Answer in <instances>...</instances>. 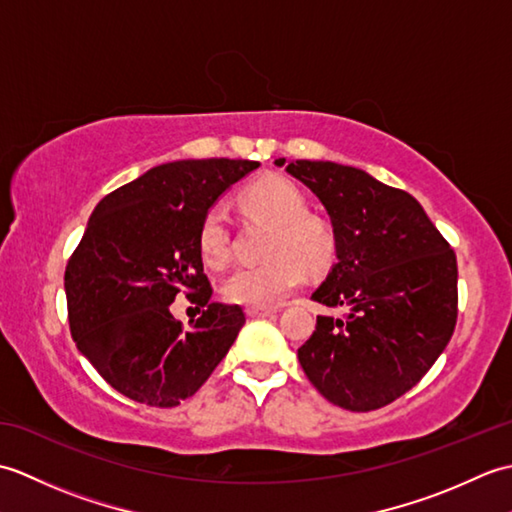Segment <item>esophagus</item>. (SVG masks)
<instances>
[{"instance_id": "34e87169", "label": "esophagus", "mask_w": 512, "mask_h": 512, "mask_svg": "<svg viewBox=\"0 0 512 512\" xmlns=\"http://www.w3.org/2000/svg\"><path fill=\"white\" fill-rule=\"evenodd\" d=\"M275 312H277L275 308H253V306L246 308L248 317H270V314H275Z\"/></svg>"}]
</instances>
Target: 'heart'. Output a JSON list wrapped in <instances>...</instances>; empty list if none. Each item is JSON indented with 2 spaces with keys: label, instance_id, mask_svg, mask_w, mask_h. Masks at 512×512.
<instances>
[{
  "label": "heart",
  "instance_id": "1",
  "mask_svg": "<svg viewBox=\"0 0 512 512\" xmlns=\"http://www.w3.org/2000/svg\"><path fill=\"white\" fill-rule=\"evenodd\" d=\"M242 206L277 224V233L264 264L239 266L224 281V297L239 306L275 308L308 277L330 262L332 237L310 220L303 193L286 178L268 176L250 184L242 195ZM198 250L206 266L222 268L231 257V224L224 206H213L198 226Z\"/></svg>",
  "mask_w": 512,
  "mask_h": 512
}]
</instances>
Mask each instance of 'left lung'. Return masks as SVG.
I'll return each instance as SVG.
<instances>
[{"instance_id": "8db88e82", "label": "left lung", "mask_w": 512, "mask_h": 512, "mask_svg": "<svg viewBox=\"0 0 512 512\" xmlns=\"http://www.w3.org/2000/svg\"><path fill=\"white\" fill-rule=\"evenodd\" d=\"M330 215L336 264L312 299L317 317L299 363L332 405L380 409L438 361L458 319V262L420 202L367 171L330 160H275Z\"/></svg>"}]
</instances>
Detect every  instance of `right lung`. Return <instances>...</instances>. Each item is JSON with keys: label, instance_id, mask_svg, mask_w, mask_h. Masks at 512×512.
I'll use <instances>...</instances> for the list:
<instances>
[{"label": "right lung", "instance_id": "obj_1", "mask_svg": "<svg viewBox=\"0 0 512 512\" xmlns=\"http://www.w3.org/2000/svg\"><path fill=\"white\" fill-rule=\"evenodd\" d=\"M257 167L228 158L167 162L96 204L65 268V297L76 347L123 396L176 407L231 350L246 317L209 301L198 226ZM178 291L205 308L189 329L170 314Z\"/></svg>", "mask_w": 512, "mask_h": 512}]
</instances>
